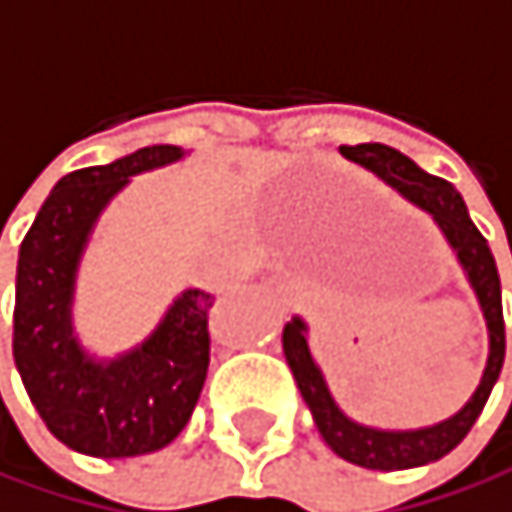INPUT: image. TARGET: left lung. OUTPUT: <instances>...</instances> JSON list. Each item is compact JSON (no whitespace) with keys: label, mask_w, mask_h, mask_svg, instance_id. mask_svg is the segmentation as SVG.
<instances>
[{"label":"left lung","mask_w":512,"mask_h":512,"mask_svg":"<svg viewBox=\"0 0 512 512\" xmlns=\"http://www.w3.org/2000/svg\"><path fill=\"white\" fill-rule=\"evenodd\" d=\"M340 154L346 160L364 166L376 178H382L391 191H397L407 203L419 206L422 212H428L434 218V224L440 227L446 245L452 248L455 261H458L467 285L473 288V297H477L480 312L486 318L489 358H486V370H483L477 391L467 397V404L455 416H449L437 425L404 428V431L364 425V422H355L352 416H346L334 400L331 388H327L321 367L315 364V358L309 352L306 321L300 315H294L285 324L282 349H285L288 367L297 379V388L306 400V407H309L315 428L324 437V443L331 446L340 458H346L358 467H367V470H410V467L440 461L467 437V431L473 428V422L480 419L486 400H489V394L501 376V367H504L501 279H498V267H495V258H492V248H489L486 236L477 230V224L470 221L461 194L449 185L446 178L425 172L407 154H400L397 148H388L379 142L340 145Z\"/></svg>","instance_id":"1"}]
</instances>
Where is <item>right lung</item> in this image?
I'll use <instances>...</instances> for the list:
<instances>
[{
	"label": "right lung",
	"mask_w": 512,
	"mask_h": 512,
	"mask_svg": "<svg viewBox=\"0 0 512 512\" xmlns=\"http://www.w3.org/2000/svg\"><path fill=\"white\" fill-rule=\"evenodd\" d=\"M178 145H148L63 175L20 242L14 364L48 431L93 458H133L185 431L209 370L212 294L181 291L154 331L124 355L96 358L75 334L78 267L105 206L133 175L178 163Z\"/></svg>",
	"instance_id": "obj_1"
}]
</instances>
